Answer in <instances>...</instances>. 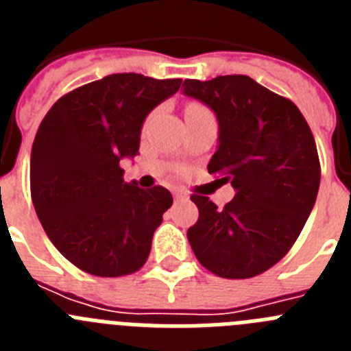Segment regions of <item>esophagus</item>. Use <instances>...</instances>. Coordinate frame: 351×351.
Listing matches in <instances>:
<instances>
[{
  "instance_id": "obj_1",
  "label": "esophagus",
  "mask_w": 351,
  "mask_h": 351,
  "mask_svg": "<svg viewBox=\"0 0 351 351\" xmlns=\"http://www.w3.org/2000/svg\"><path fill=\"white\" fill-rule=\"evenodd\" d=\"M173 198H176V200H188V195H186L184 191L176 190L173 191Z\"/></svg>"
}]
</instances>
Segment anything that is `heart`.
Returning a JSON list of instances; mask_svg holds the SVG:
<instances>
[{
  "instance_id": "b5f03b06",
  "label": "heart",
  "mask_w": 351,
  "mask_h": 351,
  "mask_svg": "<svg viewBox=\"0 0 351 351\" xmlns=\"http://www.w3.org/2000/svg\"><path fill=\"white\" fill-rule=\"evenodd\" d=\"M195 108H206V107H202V105H198V104H191V105H188V108H186V110H195Z\"/></svg>"
}]
</instances>
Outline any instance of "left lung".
Masks as SVG:
<instances>
[{
    "label": "left lung",
    "instance_id": "left-lung-1",
    "mask_svg": "<svg viewBox=\"0 0 351 351\" xmlns=\"http://www.w3.org/2000/svg\"><path fill=\"white\" fill-rule=\"evenodd\" d=\"M182 88L218 117L219 145L207 170L235 190L223 209L191 195V250L219 278L262 274L290 251L315 206L320 160L311 128L293 101L247 75L186 79Z\"/></svg>",
    "mask_w": 351,
    "mask_h": 351
}]
</instances>
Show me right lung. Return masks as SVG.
I'll use <instances>...</instances> for the list:
<instances>
[{
	"mask_svg": "<svg viewBox=\"0 0 351 351\" xmlns=\"http://www.w3.org/2000/svg\"><path fill=\"white\" fill-rule=\"evenodd\" d=\"M181 82L114 73L63 95L40 123L31 200L51 243L80 271L117 278L147 260L172 195L125 182L119 161L138 153L144 119Z\"/></svg>",
	"mask_w": 351,
	"mask_h": 351,
	"instance_id": "obj_1",
	"label": "right lung"
}]
</instances>
